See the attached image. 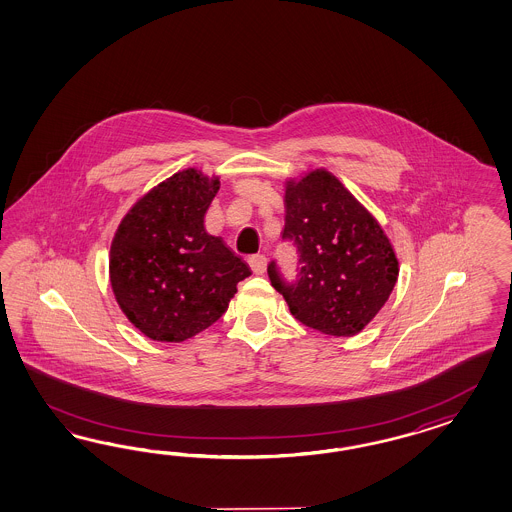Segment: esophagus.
<instances>
[{"label":"esophagus","mask_w":512,"mask_h":512,"mask_svg":"<svg viewBox=\"0 0 512 512\" xmlns=\"http://www.w3.org/2000/svg\"><path fill=\"white\" fill-rule=\"evenodd\" d=\"M248 263L255 274H264V270H266V257L264 255H251Z\"/></svg>","instance_id":"esophagus-1"}]
</instances>
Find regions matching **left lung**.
<instances>
[{
    "label": "left lung",
    "instance_id": "1",
    "mask_svg": "<svg viewBox=\"0 0 512 512\" xmlns=\"http://www.w3.org/2000/svg\"><path fill=\"white\" fill-rule=\"evenodd\" d=\"M283 240L298 251V276L285 281L268 264L272 287L302 325L355 336L385 306L398 259L377 219L325 169L285 182Z\"/></svg>",
    "mask_w": 512,
    "mask_h": 512
}]
</instances>
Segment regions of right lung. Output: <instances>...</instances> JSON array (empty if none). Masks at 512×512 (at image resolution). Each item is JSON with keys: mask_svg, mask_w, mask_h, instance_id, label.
Returning <instances> with one entry per match:
<instances>
[{"mask_svg": "<svg viewBox=\"0 0 512 512\" xmlns=\"http://www.w3.org/2000/svg\"><path fill=\"white\" fill-rule=\"evenodd\" d=\"M217 176L176 172L125 214L110 246V285L125 317L155 341L193 338L227 311L248 264L204 229Z\"/></svg>", "mask_w": 512, "mask_h": 512, "instance_id": "obj_1", "label": "right lung"}]
</instances>
